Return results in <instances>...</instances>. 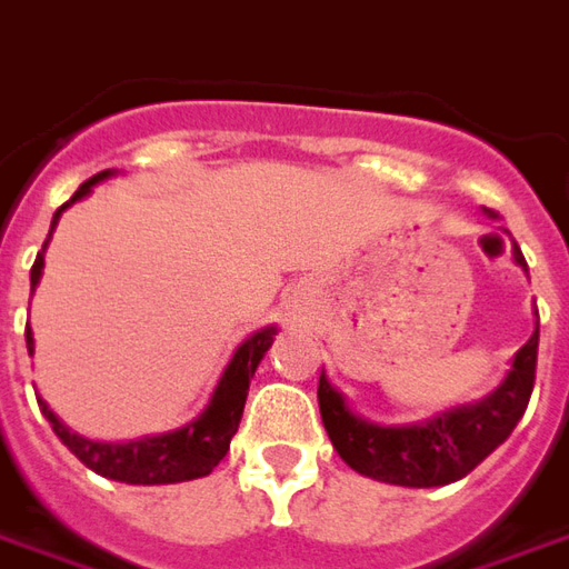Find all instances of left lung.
I'll list each match as a JSON object with an SVG mask.
<instances>
[{
  "label": "left lung",
  "mask_w": 569,
  "mask_h": 569,
  "mask_svg": "<svg viewBox=\"0 0 569 569\" xmlns=\"http://www.w3.org/2000/svg\"><path fill=\"white\" fill-rule=\"evenodd\" d=\"M512 259L527 271L521 249L512 247ZM539 313L537 329L512 359L502 383L472 406L441 411L439 418L411 423V427H378L357 418L347 399L326 375H320L322 427L350 469L359 476L378 478L402 488H441L469 476L490 451L512 436L525 415L533 378H537Z\"/></svg>",
  "instance_id": "left-lung-1"
}]
</instances>
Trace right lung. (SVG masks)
<instances>
[{
  "label": "right lung",
  "mask_w": 569,
  "mask_h": 569,
  "mask_svg": "<svg viewBox=\"0 0 569 569\" xmlns=\"http://www.w3.org/2000/svg\"><path fill=\"white\" fill-rule=\"evenodd\" d=\"M106 176H112V170H103V173L91 176L88 182H81L79 191L54 212L51 231H54L60 212L72 207L76 200L88 198L91 188L97 182H103ZM51 231H48V237H51ZM44 247H48V240H44ZM44 247L36 256V264L30 271V292H36V286L42 280ZM273 335H277L273 326L249 335L247 341L234 350L228 369L222 371L219 387L212 390L210 406L203 408L191 423L173 429V432H163V436H146V439L118 441V445L116 441H91L79 436V432H72L63 420L57 418L42 396H39V408H42V415L57 432V439L63 441L69 451L76 453L88 469H93L97 476L124 481V485H176V481L203 478L210 476L212 469L219 466V460L228 453V448H231V439H234L240 418H243V406H247L249 381L259 369L261 357L273 345ZM27 350L32 357L30 326H27Z\"/></svg>",
  "instance_id": "1"
}]
</instances>
